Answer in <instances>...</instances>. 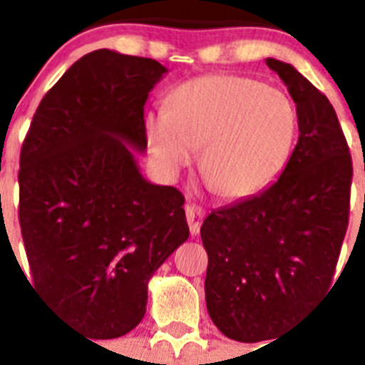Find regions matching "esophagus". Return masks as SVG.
<instances>
[{"instance_id": "34e87169", "label": "esophagus", "mask_w": 365, "mask_h": 365, "mask_svg": "<svg viewBox=\"0 0 365 365\" xmlns=\"http://www.w3.org/2000/svg\"><path fill=\"white\" fill-rule=\"evenodd\" d=\"M185 216H187V222H189L190 235L196 236L200 232V227H202V222H203V216H205V212H203L202 207H198V205H187Z\"/></svg>"}]
</instances>
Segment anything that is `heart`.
<instances>
[{
    "mask_svg": "<svg viewBox=\"0 0 365 365\" xmlns=\"http://www.w3.org/2000/svg\"><path fill=\"white\" fill-rule=\"evenodd\" d=\"M147 145L163 176L175 178L203 145L200 170L225 200L260 192L280 175L298 130L294 105L251 78L211 74L173 91L169 107L145 114Z\"/></svg>",
    "mask_w": 365,
    "mask_h": 365,
    "instance_id": "heart-1",
    "label": "heart"
}]
</instances>
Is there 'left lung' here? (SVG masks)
Masks as SVG:
<instances>
[{"label":"left lung","instance_id":"left-lung-1","mask_svg":"<svg viewBox=\"0 0 365 365\" xmlns=\"http://www.w3.org/2000/svg\"><path fill=\"white\" fill-rule=\"evenodd\" d=\"M265 63L297 103V147L277 182L212 211L200 229L209 255V317L225 336L247 344L271 340L329 289L353 178L329 100L293 65L274 58Z\"/></svg>","mask_w":365,"mask_h":365}]
</instances>
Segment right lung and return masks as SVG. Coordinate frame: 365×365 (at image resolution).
I'll return each mask as SVG.
<instances>
[{
    "label": "right lung",
    "mask_w": 365,
    "mask_h": 365,
    "mask_svg": "<svg viewBox=\"0 0 365 365\" xmlns=\"http://www.w3.org/2000/svg\"><path fill=\"white\" fill-rule=\"evenodd\" d=\"M167 68L100 48L39 103L19 156V225L38 294L80 333L142 322L154 271L189 238L183 195L140 173L143 107Z\"/></svg>",
    "instance_id": "obj_1"
}]
</instances>
